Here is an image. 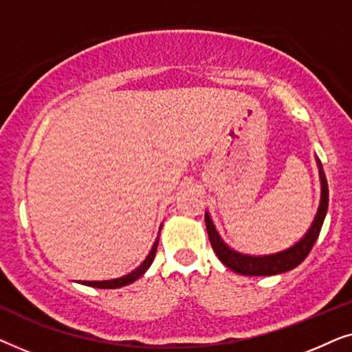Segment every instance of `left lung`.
<instances>
[{"mask_svg": "<svg viewBox=\"0 0 352 352\" xmlns=\"http://www.w3.org/2000/svg\"><path fill=\"white\" fill-rule=\"evenodd\" d=\"M317 165H319L322 184L319 210H317L316 218L312 221L311 228L306 232L305 237H302L298 243L293 245V247L283 250V252L264 254V256H250V254H242L235 252V250L229 248L228 245L223 242V239L219 237L218 230H216L210 214L205 213L206 232H208L211 247H213L216 256L219 258V261L223 263L224 266H228L230 271L242 274V276H276V274L292 271V269L300 266V264L305 261L312 247H314L317 237H319L322 224H324L327 214V208H329V186H327L325 175L324 171H322V165L319 160H317Z\"/></svg>", "mask_w": 352, "mask_h": 352, "instance_id": "1", "label": "left lung"}]
</instances>
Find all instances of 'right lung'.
Wrapping results in <instances>:
<instances>
[{"instance_id":"1","label":"right lung","mask_w":352,"mask_h":352,"mask_svg":"<svg viewBox=\"0 0 352 352\" xmlns=\"http://www.w3.org/2000/svg\"><path fill=\"white\" fill-rule=\"evenodd\" d=\"M157 247H158V237L155 240V243H153L151 253L147 254V258L144 259L141 266H139L138 269H134L133 272H129L128 276H123V277H118V278H112V280H94V282L83 280V282H80V283H83V285H88V287H96V288H120V287L129 285V283H133L134 280H138V278L141 277L142 274L146 272L148 267H151L153 258H155Z\"/></svg>"}]
</instances>
